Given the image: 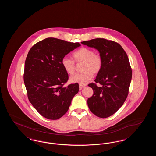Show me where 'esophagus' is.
I'll list each match as a JSON object with an SVG mask.
<instances>
[{
    "mask_svg": "<svg viewBox=\"0 0 156 156\" xmlns=\"http://www.w3.org/2000/svg\"><path fill=\"white\" fill-rule=\"evenodd\" d=\"M85 87V85H80V89L81 90L83 88H84Z\"/></svg>",
    "mask_w": 156,
    "mask_h": 156,
    "instance_id": "34e87169",
    "label": "esophagus"
}]
</instances>
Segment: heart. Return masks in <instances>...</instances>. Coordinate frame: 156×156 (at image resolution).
I'll list each match as a JSON object with an SVG mask.
<instances>
[{
  "instance_id": "1",
  "label": "heart",
  "mask_w": 156,
  "mask_h": 156,
  "mask_svg": "<svg viewBox=\"0 0 156 156\" xmlns=\"http://www.w3.org/2000/svg\"><path fill=\"white\" fill-rule=\"evenodd\" d=\"M73 59L67 57L61 60V64L64 70L69 74H73L75 71V61L76 63L82 62L81 73L76 74L70 77L72 83H78L85 85L92 80L94 74H98L102 67V58L101 56L89 48L82 47L75 50L72 54Z\"/></svg>"
}]
</instances>
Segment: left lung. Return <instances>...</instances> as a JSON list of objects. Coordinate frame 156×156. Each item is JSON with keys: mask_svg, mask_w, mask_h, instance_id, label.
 I'll return each instance as SVG.
<instances>
[{"mask_svg": "<svg viewBox=\"0 0 156 156\" xmlns=\"http://www.w3.org/2000/svg\"><path fill=\"white\" fill-rule=\"evenodd\" d=\"M81 43L97 49L103 62L95 83L88 84L94 90L87 101L88 107L98 117L108 118L119 110L128 95L132 76L129 60L122 46L115 41L98 38Z\"/></svg>", "mask_w": 156, "mask_h": 156, "instance_id": "left-lung-1", "label": "left lung"}]
</instances>
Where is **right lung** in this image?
<instances>
[{
  "instance_id": "obj_1",
  "label": "right lung",
  "mask_w": 156,
  "mask_h": 156,
  "mask_svg": "<svg viewBox=\"0 0 156 156\" xmlns=\"http://www.w3.org/2000/svg\"><path fill=\"white\" fill-rule=\"evenodd\" d=\"M80 45L79 43L47 38L34 45L27 55L23 78L27 97L37 111L47 119L61 118L79 91L78 83L64 86L68 74L61 60Z\"/></svg>"
}]
</instances>
